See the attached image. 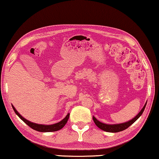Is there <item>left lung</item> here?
Masks as SVG:
<instances>
[{
	"instance_id": "1",
	"label": "left lung",
	"mask_w": 159,
	"mask_h": 159,
	"mask_svg": "<svg viewBox=\"0 0 159 159\" xmlns=\"http://www.w3.org/2000/svg\"><path fill=\"white\" fill-rule=\"evenodd\" d=\"M146 103H147V102H146L144 106H143V108L141 109V110L139 111V113L137 114V115H136L132 119H131V120H129V121H126V122H124V123L116 124H104V123H102V122H101V121H99V120H97V119L93 116L94 122L95 123V124L97 125V127H99L100 129H102V130H103L104 131H107V132L116 133V132H119V131H124V130H125L126 129H127L128 127H129V126H130L131 124H134V122L137 120L139 117L141 116V114H143V112L145 109Z\"/></svg>"
}]
</instances>
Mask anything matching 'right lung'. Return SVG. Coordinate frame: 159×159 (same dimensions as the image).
Wrapping results in <instances>:
<instances>
[{"label": "right lung", "mask_w": 159, "mask_h": 159, "mask_svg": "<svg viewBox=\"0 0 159 159\" xmlns=\"http://www.w3.org/2000/svg\"><path fill=\"white\" fill-rule=\"evenodd\" d=\"M12 107H13L14 111L16 112V114L19 116L21 120H23L25 123L30 126L34 130L40 131V132H52V131H56L60 130V129H62L64 127L65 125L67 124L68 121V119L70 117V114L68 113L64 119H62V121H60L58 123H56L54 124H50V125H46V124H39L36 123H33V122H31L30 121L27 120L26 119L24 118L23 116H21L20 114L18 113V111L16 110V108H15L13 105H12Z\"/></svg>", "instance_id": "1"}]
</instances>
